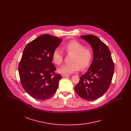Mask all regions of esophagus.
Instances as JSON below:
<instances>
[{
  "label": "esophagus",
  "instance_id": "34e87169",
  "mask_svg": "<svg viewBox=\"0 0 131 131\" xmlns=\"http://www.w3.org/2000/svg\"><path fill=\"white\" fill-rule=\"evenodd\" d=\"M62 76L63 77H68V76H69L70 75L68 74H66V73H63L62 74Z\"/></svg>",
  "mask_w": 131,
  "mask_h": 131
}]
</instances>
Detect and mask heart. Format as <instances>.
Here are the masks:
<instances>
[{
  "label": "heart",
  "mask_w": 131,
  "mask_h": 131,
  "mask_svg": "<svg viewBox=\"0 0 131 131\" xmlns=\"http://www.w3.org/2000/svg\"><path fill=\"white\" fill-rule=\"evenodd\" d=\"M63 49L67 53H72L73 55L71 62L69 64H65L59 68V71L63 73H72L82 68H86L90 64L93 57L92 51L88 48H84L83 45L76 40H71L63 46ZM63 54L59 49H55L52 54V60L57 65H60L63 61Z\"/></svg>",
  "instance_id": "heart-1"
}]
</instances>
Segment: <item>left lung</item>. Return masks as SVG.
<instances>
[{
  "label": "left lung",
  "instance_id": "8db88e82",
  "mask_svg": "<svg viewBox=\"0 0 131 131\" xmlns=\"http://www.w3.org/2000/svg\"><path fill=\"white\" fill-rule=\"evenodd\" d=\"M93 50V60L88 71L80 77L74 87L76 93L87 101H94L103 96L108 89L114 75L115 66L108 47L97 37L81 36Z\"/></svg>",
  "mask_w": 131,
  "mask_h": 131
}]
</instances>
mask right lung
<instances>
[{"label":"right lung","mask_w":131,"mask_h":131,"mask_svg":"<svg viewBox=\"0 0 131 131\" xmlns=\"http://www.w3.org/2000/svg\"><path fill=\"white\" fill-rule=\"evenodd\" d=\"M62 39L48 34L42 35L25 48L18 66V72L24 90L33 98L44 101L57 91L60 74H55L52 54Z\"/></svg>","instance_id":"obj_1"}]
</instances>
